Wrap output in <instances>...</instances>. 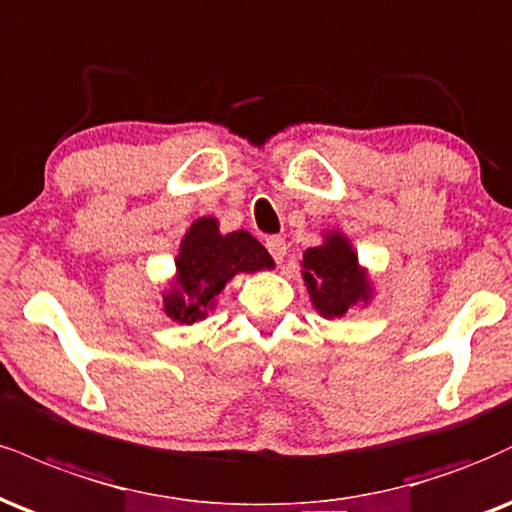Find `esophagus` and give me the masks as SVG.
<instances>
[{
  "mask_svg": "<svg viewBox=\"0 0 512 512\" xmlns=\"http://www.w3.org/2000/svg\"><path fill=\"white\" fill-rule=\"evenodd\" d=\"M267 250L272 252V257L276 260V264H281L283 257H286V240H283L281 236L267 238Z\"/></svg>",
  "mask_w": 512,
  "mask_h": 512,
  "instance_id": "1",
  "label": "esophagus"
}]
</instances>
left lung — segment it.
<instances>
[{"label":"left lung","mask_w":512,"mask_h":512,"mask_svg":"<svg viewBox=\"0 0 512 512\" xmlns=\"http://www.w3.org/2000/svg\"><path fill=\"white\" fill-rule=\"evenodd\" d=\"M303 279L312 305L326 319L343 317L357 303H369L372 283L357 264V252L343 233H326L324 243L307 248L303 255Z\"/></svg>","instance_id":"8db88e82"}]
</instances>
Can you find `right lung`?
<instances>
[{
    "label": "right lung",
    "mask_w": 512,
    "mask_h": 512,
    "mask_svg": "<svg viewBox=\"0 0 512 512\" xmlns=\"http://www.w3.org/2000/svg\"><path fill=\"white\" fill-rule=\"evenodd\" d=\"M262 269H274V260L260 240L248 231L221 236L217 219H197L181 240L174 283L164 293L166 317L178 324L200 322L233 276Z\"/></svg>",
    "instance_id": "right-lung-1"
}]
</instances>
